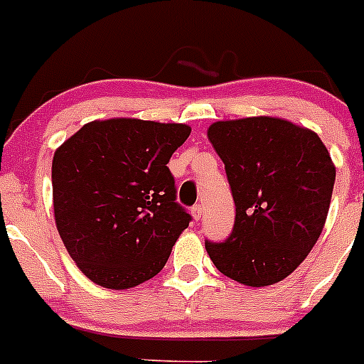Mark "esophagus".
Segmentation results:
<instances>
[{"label": "esophagus", "instance_id": "1", "mask_svg": "<svg viewBox=\"0 0 364 364\" xmlns=\"http://www.w3.org/2000/svg\"><path fill=\"white\" fill-rule=\"evenodd\" d=\"M202 213H204V205H202V204H195V205H193V208H191V215H193V218H195V220H200Z\"/></svg>", "mask_w": 364, "mask_h": 364}]
</instances>
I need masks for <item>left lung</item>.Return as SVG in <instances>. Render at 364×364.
<instances>
[{
    "label": "left lung",
    "mask_w": 364,
    "mask_h": 364,
    "mask_svg": "<svg viewBox=\"0 0 364 364\" xmlns=\"http://www.w3.org/2000/svg\"><path fill=\"white\" fill-rule=\"evenodd\" d=\"M208 138L226 167L233 231L205 240L220 273L246 286L282 281L319 239L332 200L336 166L321 138L269 117L215 122Z\"/></svg>",
    "instance_id": "8db88e82"
}]
</instances>
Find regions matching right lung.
<instances>
[{"label": "right lung", "instance_id": "add662e5", "mask_svg": "<svg viewBox=\"0 0 364 364\" xmlns=\"http://www.w3.org/2000/svg\"><path fill=\"white\" fill-rule=\"evenodd\" d=\"M189 133L184 124L111 118L85 124L56 149L58 233L92 282L125 290L166 266L191 222L167 167Z\"/></svg>", "mask_w": 364, "mask_h": 364}]
</instances>
